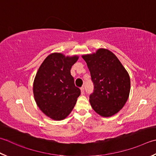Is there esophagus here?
<instances>
[{
	"mask_svg": "<svg viewBox=\"0 0 156 156\" xmlns=\"http://www.w3.org/2000/svg\"><path fill=\"white\" fill-rule=\"evenodd\" d=\"M80 90H81V93H82V94H83L84 93V88L82 87H81L80 88Z\"/></svg>",
	"mask_w": 156,
	"mask_h": 156,
	"instance_id": "34e87169",
	"label": "esophagus"
}]
</instances>
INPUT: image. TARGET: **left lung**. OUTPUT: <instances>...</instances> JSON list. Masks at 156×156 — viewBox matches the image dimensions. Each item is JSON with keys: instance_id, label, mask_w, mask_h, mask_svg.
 <instances>
[{"instance_id": "1", "label": "left lung", "mask_w": 156, "mask_h": 156, "mask_svg": "<svg viewBox=\"0 0 156 156\" xmlns=\"http://www.w3.org/2000/svg\"><path fill=\"white\" fill-rule=\"evenodd\" d=\"M94 85L89 101L93 109L103 117L118 113L128 100L130 89L129 75L115 55L104 48L82 56Z\"/></svg>"}]
</instances>
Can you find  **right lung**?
<instances>
[{"label": "right lung", "mask_w": 156, "mask_h": 156, "mask_svg": "<svg viewBox=\"0 0 156 156\" xmlns=\"http://www.w3.org/2000/svg\"><path fill=\"white\" fill-rule=\"evenodd\" d=\"M78 57L61 53L48 55L40 66L34 81L33 92L36 104L53 120L66 118L72 111L80 89L75 86L70 73Z\"/></svg>", "instance_id": "right-lung-1"}]
</instances>
